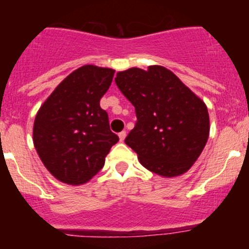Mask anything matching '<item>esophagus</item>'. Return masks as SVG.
I'll list each match as a JSON object with an SVG mask.
<instances>
[{"label": "esophagus", "instance_id": "esophagus-1", "mask_svg": "<svg viewBox=\"0 0 249 249\" xmlns=\"http://www.w3.org/2000/svg\"><path fill=\"white\" fill-rule=\"evenodd\" d=\"M118 137H120L121 142H123V141H124V138H126V132L124 131L120 132V133H118Z\"/></svg>", "mask_w": 249, "mask_h": 249}]
</instances>
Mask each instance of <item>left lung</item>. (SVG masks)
Returning <instances> with one entry per match:
<instances>
[{"instance_id":"8db88e82","label":"left lung","mask_w":249,"mask_h":249,"mask_svg":"<svg viewBox=\"0 0 249 249\" xmlns=\"http://www.w3.org/2000/svg\"><path fill=\"white\" fill-rule=\"evenodd\" d=\"M116 85L135 106L137 123L124 142L141 164L160 177L186 173L210 136L207 106L172 71L149 66L118 72Z\"/></svg>"}]
</instances>
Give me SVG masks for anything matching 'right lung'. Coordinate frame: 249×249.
<instances>
[{
	"instance_id": "right-lung-1",
	"label": "right lung",
	"mask_w": 249,
	"mask_h": 249,
	"mask_svg": "<svg viewBox=\"0 0 249 249\" xmlns=\"http://www.w3.org/2000/svg\"><path fill=\"white\" fill-rule=\"evenodd\" d=\"M114 70L86 65L68 74L39 107L34 144L48 172L63 183L89 182L118 142L100 101Z\"/></svg>"
}]
</instances>
